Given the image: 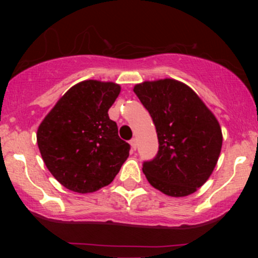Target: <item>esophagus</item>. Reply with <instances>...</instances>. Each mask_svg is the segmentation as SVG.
<instances>
[{
  "label": "esophagus",
  "instance_id": "34e87169",
  "mask_svg": "<svg viewBox=\"0 0 258 258\" xmlns=\"http://www.w3.org/2000/svg\"><path fill=\"white\" fill-rule=\"evenodd\" d=\"M130 146H132V149L133 150H136V148H137V141H136V139L130 140Z\"/></svg>",
  "mask_w": 258,
  "mask_h": 258
}]
</instances>
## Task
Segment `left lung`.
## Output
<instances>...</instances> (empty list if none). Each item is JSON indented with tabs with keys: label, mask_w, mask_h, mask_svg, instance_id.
Here are the masks:
<instances>
[{
	"label": "left lung",
	"mask_w": 258,
	"mask_h": 258,
	"mask_svg": "<svg viewBox=\"0 0 258 258\" xmlns=\"http://www.w3.org/2000/svg\"><path fill=\"white\" fill-rule=\"evenodd\" d=\"M134 93L156 128L158 151L142 170L154 188L172 197L195 192L210 177L222 148V130L191 88L165 79L136 84Z\"/></svg>",
	"instance_id": "1"
}]
</instances>
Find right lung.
Returning a JSON list of instances; mask_svg holds the SVG:
<instances>
[{
    "label": "right lung",
    "instance_id": "obj_1",
    "mask_svg": "<svg viewBox=\"0 0 258 258\" xmlns=\"http://www.w3.org/2000/svg\"><path fill=\"white\" fill-rule=\"evenodd\" d=\"M121 87L83 81L67 91L38 126L37 144L48 170L72 191L93 192L110 184L129 156L108 110Z\"/></svg>",
    "mask_w": 258,
    "mask_h": 258
}]
</instances>
